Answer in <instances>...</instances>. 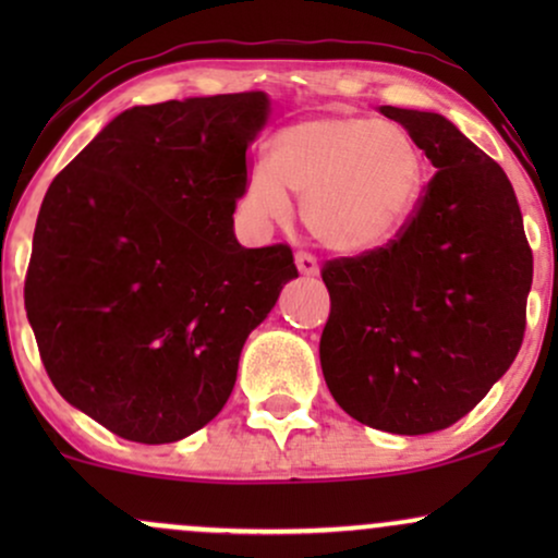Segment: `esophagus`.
<instances>
[{
	"mask_svg": "<svg viewBox=\"0 0 558 558\" xmlns=\"http://www.w3.org/2000/svg\"><path fill=\"white\" fill-rule=\"evenodd\" d=\"M296 267H299V272L304 275V278H315V275L319 272L317 259L312 257V254H306V252L296 254Z\"/></svg>",
	"mask_w": 558,
	"mask_h": 558,
	"instance_id": "1",
	"label": "esophagus"
}]
</instances>
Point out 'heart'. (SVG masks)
<instances>
[{"mask_svg": "<svg viewBox=\"0 0 558 558\" xmlns=\"http://www.w3.org/2000/svg\"><path fill=\"white\" fill-rule=\"evenodd\" d=\"M420 189L422 157L403 128L362 114H325L275 133L265 168L246 175L241 207L270 226L288 220V196H296L312 239L338 254H367L403 228Z\"/></svg>", "mask_w": 558, "mask_h": 558, "instance_id": "b5f03b06", "label": "heart"}]
</instances>
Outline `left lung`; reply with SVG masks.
Here are the masks:
<instances>
[{"label":"left lung","mask_w":558,"mask_h":558,"mask_svg":"<svg viewBox=\"0 0 558 558\" xmlns=\"http://www.w3.org/2000/svg\"><path fill=\"white\" fill-rule=\"evenodd\" d=\"M438 170L393 241L325 262L319 364L362 425L425 435L462 420L514 362L533 286L514 189L438 112L380 107Z\"/></svg>","instance_id":"left-lung-1"}]
</instances>
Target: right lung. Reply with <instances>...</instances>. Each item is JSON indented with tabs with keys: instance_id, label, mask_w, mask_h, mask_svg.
I'll return each instance as SVG.
<instances>
[{
	"instance_id": "1",
	"label": "right lung",
	"mask_w": 558,
	"mask_h": 558,
	"mask_svg": "<svg viewBox=\"0 0 558 558\" xmlns=\"http://www.w3.org/2000/svg\"><path fill=\"white\" fill-rule=\"evenodd\" d=\"M265 92L131 107L49 185L25 312L60 396L136 444L213 422L248 332L299 278L286 243L233 233Z\"/></svg>"
}]
</instances>
